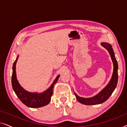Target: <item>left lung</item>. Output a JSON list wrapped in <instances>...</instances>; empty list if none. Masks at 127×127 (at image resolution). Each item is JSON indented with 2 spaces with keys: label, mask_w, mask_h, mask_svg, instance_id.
<instances>
[{
  "label": "left lung",
  "mask_w": 127,
  "mask_h": 127,
  "mask_svg": "<svg viewBox=\"0 0 127 127\" xmlns=\"http://www.w3.org/2000/svg\"><path fill=\"white\" fill-rule=\"evenodd\" d=\"M101 45L103 47H105L110 54L111 58H112L113 63V72L112 78H111V80L109 81L108 84L95 96L91 97V98H84L78 96L75 93H74L78 101L80 103L86 105H98V104L103 103L104 102L108 99L110 95L112 94L113 92L115 90L117 84L118 64L116 59L115 55H114L113 50L112 46L109 43H102Z\"/></svg>",
  "instance_id": "1"
}]
</instances>
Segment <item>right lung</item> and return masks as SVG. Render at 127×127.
Segmentation results:
<instances>
[{
	"mask_svg": "<svg viewBox=\"0 0 127 127\" xmlns=\"http://www.w3.org/2000/svg\"><path fill=\"white\" fill-rule=\"evenodd\" d=\"M19 56H17L16 60L14 62L13 65V74L11 77L12 87L14 91L15 94L20 99L21 101L24 105L28 107H32V108H37V107H43L44 106L48 105L51 100V97L53 95V90L54 84L57 82L60 77V75L57 76L54 81H53L51 86L48 88L46 91L41 93H29L24 90L20 84H19L17 79L16 71H15V66L16 63L18 60Z\"/></svg>",
	"mask_w": 127,
	"mask_h": 127,
	"instance_id": "1",
	"label": "right lung"
}]
</instances>
